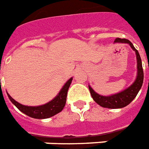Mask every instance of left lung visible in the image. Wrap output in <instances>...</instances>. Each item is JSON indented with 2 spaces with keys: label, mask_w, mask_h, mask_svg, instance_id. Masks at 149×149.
<instances>
[{
  "label": "left lung",
  "mask_w": 149,
  "mask_h": 149,
  "mask_svg": "<svg viewBox=\"0 0 149 149\" xmlns=\"http://www.w3.org/2000/svg\"><path fill=\"white\" fill-rule=\"evenodd\" d=\"M117 42L118 43L129 44L132 48V49L136 53L137 68V78H136L134 83L132 84L130 86L126 88V89H124L120 93H118L116 94L111 95V96H108V97L98 94L89 86L90 94H91L93 99L94 100L95 102L98 104L101 107H103V108H122L127 106L136 97L138 92L142 86L143 80H144V72H143L141 59L138 51L134 48V45L132 44L131 42L127 39L116 38L115 40V43H117Z\"/></svg>",
  "instance_id": "8db88e82"
}]
</instances>
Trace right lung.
I'll use <instances>...</instances> for the list:
<instances>
[{
  "label": "right lung",
  "mask_w": 149,
  "mask_h": 149,
  "mask_svg": "<svg viewBox=\"0 0 149 149\" xmlns=\"http://www.w3.org/2000/svg\"><path fill=\"white\" fill-rule=\"evenodd\" d=\"M72 79L73 78H70L64 84V86H63L60 93L54 99H52L51 101H49L45 104L40 105V106L32 107V106H26V105L21 104L17 101H15L8 93L7 94L12 104L15 105L20 111L24 113L26 116L33 118H38V119L48 118L56 115L63 109L65 106L66 100H67L68 89L70 87Z\"/></svg>",
  "instance_id": "1"
}]
</instances>
